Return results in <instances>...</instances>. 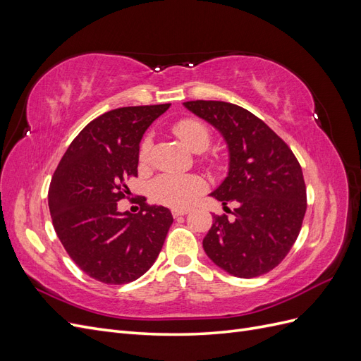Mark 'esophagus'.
<instances>
[{
	"instance_id": "obj_1",
	"label": "esophagus",
	"mask_w": 361,
	"mask_h": 361,
	"mask_svg": "<svg viewBox=\"0 0 361 361\" xmlns=\"http://www.w3.org/2000/svg\"><path fill=\"white\" fill-rule=\"evenodd\" d=\"M188 214V209H173L171 211V215L174 216V218H178V216H180V215H187Z\"/></svg>"
}]
</instances>
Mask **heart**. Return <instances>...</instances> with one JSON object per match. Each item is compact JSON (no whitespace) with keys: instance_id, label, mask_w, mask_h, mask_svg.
Masks as SVG:
<instances>
[{"instance_id":"obj_1","label":"heart","mask_w":361,"mask_h":361,"mask_svg":"<svg viewBox=\"0 0 361 361\" xmlns=\"http://www.w3.org/2000/svg\"><path fill=\"white\" fill-rule=\"evenodd\" d=\"M173 133L194 152H203L211 143V134L207 128L197 118H182L174 123ZM152 147L150 137H146L140 145L138 158L145 164L149 159ZM206 190V182L199 174H176L164 173L152 182L150 192L155 202L173 207L185 209Z\"/></svg>"}]
</instances>
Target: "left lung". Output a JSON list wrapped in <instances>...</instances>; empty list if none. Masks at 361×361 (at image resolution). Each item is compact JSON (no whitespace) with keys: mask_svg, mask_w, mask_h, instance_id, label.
Listing matches in <instances>:
<instances>
[{"mask_svg":"<svg viewBox=\"0 0 361 361\" xmlns=\"http://www.w3.org/2000/svg\"><path fill=\"white\" fill-rule=\"evenodd\" d=\"M223 134L231 154L224 182L211 195L233 202V218L214 215L206 255L228 274L253 279L274 269L300 235L307 195L290 147L264 120L223 101L185 102Z\"/></svg>","mask_w":361,"mask_h":361,"instance_id":"left-lung-1","label":"left lung"}]
</instances>
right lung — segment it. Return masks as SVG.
I'll use <instances>...</instances> for the list:
<instances>
[{
  "instance_id": "1",
  "label": "right lung",
  "mask_w": 361,
  "mask_h": 361,
  "mask_svg": "<svg viewBox=\"0 0 361 361\" xmlns=\"http://www.w3.org/2000/svg\"><path fill=\"white\" fill-rule=\"evenodd\" d=\"M170 104L123 106L87 125L54 173L48 204L54 228L71 259L92 279L125 285L154 265L173 223L164 206L140 197L137 214L118 212L138 176L140 141Z\"/></svg>"
}]
</instances>
